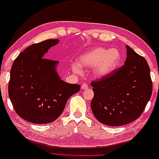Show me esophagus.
<instances>
[{
    "label": "esophagus",
    "mask_w": 159,
    "mask_h": 159,
    "mask_svg": "<svg viewBox=\"0 0 159 159\" xmlns=\"http://www.w3.org/2000/svg\"><path fill=\"white\" fill-rule=\"evenodd\" d=\"M82 89H88V84H86V83H84V84H83L82 85Z\"/></svg>",
    "instance_id": "obj_1"
}]
</instances>
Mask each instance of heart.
Here are the masks:
<instances>
[{
    "instance_id": "1",
    "label": "heart",
    "mask_w": 159,
    "mask_h": 159,
    "mask_svg": "<svg viewBox=\"0 0 159 159\" xmlns=\"http://www.w3.org/2000/svg\"><path fill=\"white\" fill-rule=\"evenodd\" d=\"M120 53L117 49L97 48L86 52L80 56L78 63L81 67H94L93 74L97 77H106L118 66L120 61ZM72 68L77 73L81 72V68L73 64Z\"/></svg>"
}]
</instances>
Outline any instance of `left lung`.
<instances>
[{
  "label": "left lung",
  "mask_w": 159,
  "mask_h": 159,
  "mask_svg": "<svg viewBox=\"0 0 159 159\" xmlns=\"http://www.w3.org/2000/svg\"><path fill=\"white\" fill-rule=\"evenodd\" d=\"M126 48L125 65L91 83L94 93L91 102L93 114L106 125H123L139 118L152 93L147 61L129 46Z\"/></svg>",
  "instance_id": "8db88e82"
}]
</instances>
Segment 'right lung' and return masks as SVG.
<instances>
[{"mask_svg":"<svg viewBox=\"0 0 159 159\" xmlns=\"http://www.w3.org/2000/svg\"><path fill=\"white\" fill-rule=\"evenodd\" d=\"M58 39L34 43L21 52L12 64L8 94L20 118L35 124L49 123L58 118L68 98L80 90V84L61 80L58 61L44 58Z\"/></svg>","mask_w":159,"mask_h":159,"instance_id":"1","label":"right lung"}]
</instances>
